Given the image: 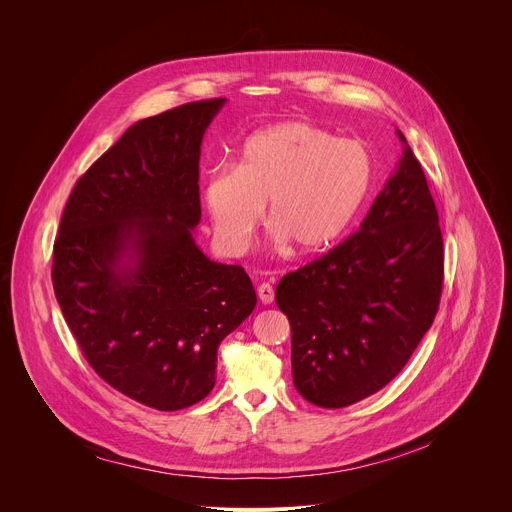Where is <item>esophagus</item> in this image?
Returning <instances> with one entry per match:
<instances>
[{"label":"esophagus","mask_w":512,"mask_h":512,"mask_svg":"<svg viewBox=\"0 0 512 512\" xmlns=\"http://www.w3.org/2000/svg\"><path fill=\"white\" fill-rule=\"evenodd\" d=\"M257 296H259V300H261V304H273V300H275V289H273V285L271 283H261L259 287H257Z\"/></svg>","instance_id":"esophagus-1"}]
</instances>
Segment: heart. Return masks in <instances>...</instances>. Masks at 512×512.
I'll list each match as a JSON object with an SVG mask.
<instances>
[{
	"label": "heart",
	"instance_id": "obj_1",
	"mask_svg": "<svg viewBox=\"0 0 512 512\" xmlns=\"http://www.w3.org/2000/svg\"><path fill=\"white\" fill-rule=\"evenodd\" d=\"M373 182V160L356 139L285 121L251 135L235 166L208 174L204 204L218 247L241 255L261 223L277 245L312 255L334 245L354 221Z\"/></svg>",
	"mask_w": 512,
	"mask_h": 512
}]
</instances>
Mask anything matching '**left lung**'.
Listing matches in <instances>:
<instances>
[{"label":"left lung","instance_id":"obj_1","mask_svg":"<svg viewBox=\"0 0 512 512\" xmlns=\"http://www.w3.org/2000/svg\"><path fill=\"white\" fill-rule=\"evenodd\" d=\"M397 135L403 156L360 229L275 287L291 326L294 385L318 407L352 405L393 381L440 306V218L421 164Z\"/></svg>","mask_w":512,"mask_h":512}]
</instances>
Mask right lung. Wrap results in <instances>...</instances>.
Returning <instances> with one entry per match:
<instances>
[{
    "mask_svg": "<svg viewBox=\"0 0 512 512\" xmlns=\"http://www.w3.org/2000/svg\"><path fill=\"white\" fill-rule=\"evenodd\" d=\"M225 103L133 123L72 188L54 241V294L85 358L160 411L212 391L218 344L257 304L245 269L210 261L194 241L200 145Z\"/></svg>",
    "mask_w": 512,
    "mask_h": 512,
    "instance_id": "1",
    "label": "right lung"
}]
</instances>
